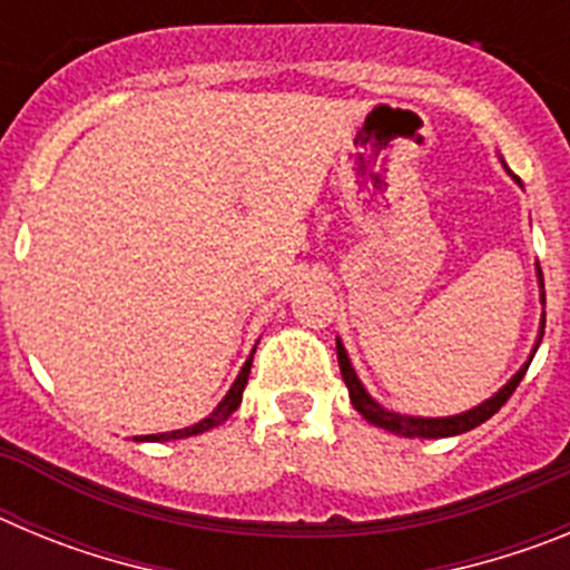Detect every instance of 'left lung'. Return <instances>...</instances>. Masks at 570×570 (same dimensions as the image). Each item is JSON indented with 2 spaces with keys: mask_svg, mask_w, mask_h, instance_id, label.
I'll use <instances>...</instances> for the list:
<instances>
[{
  "mask_svg": "<svg viewBox=\"0 0 570 570\" xmlns=\"http://www.w3.org/2000/svg\"><path fill=\"white\" fill-rule=\"evenodd\" d=\"M520 183V179H517ZM540 285H542V271H540ZM542 305H546V291H542ZM542 331H546V314H542V325H540V340L542 342ZM540 347V345H537ZM537 354V351H533ZM336 360H340V371H342V380H345L347 385V394H351V402H354V407L360 411L362 416H365L367 422H374V425L385 428V431H391V434H402V436H422V440H440V436H456V434H465V431H471V428L482 425L485 420H491L497 411H500L502 405L508 402V396L517 391V385L522 382V376H525L528 365H531V360L525 362V365L517 371V376H513L511 382H508L505 387H502L500 394H493L491 400L482 402V405L471 407V411H465V414H456V416H442V420H422V416H402V414H394V411H385L382 405H376L371 396L365 394V387H362V382L356 380L354 367H351V360H347L345 347H342V342L336 340Z\"/></svg>",
  "mask_w": 570,
  "mask_h": 570,
  "instance_id": "left-lung-1",
  "label": "left lung"
}]
</instances>
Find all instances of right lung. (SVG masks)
Segmentation results:
<instances>
[{
	"label": "right lung",
	"instance_id": "1",
	"mask_svg": "<svg viewBox=\"0 0 570 570\" xmlns=\"http://www.w3.org/2000/svg\"><path fill=\"white\" fill-rule=\"evenodd\" d=\"M250 362H254V356H248V362L242 365L239 376H236V382L230 385V391L225 394V400L216 405V411L210 416H205L203 422H196V425L190 428H179V431H168V434H150V436H142L145 442H165V440H183V436H194V434H203V431H210V428L223 425L225 420H228L230 414H234L236 407H239L242 402V391H245V385H248V374H250Z\"/></svg>",
	"mask_w": 570,
	"mask_h": 570
}]
</instances>
